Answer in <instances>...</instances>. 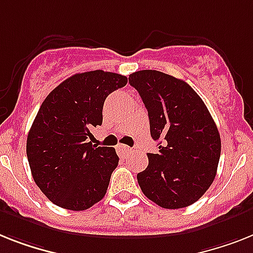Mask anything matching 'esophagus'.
Returning a JSON list of instances; mask_svg holds the SVG:
<instances>
[{
  "label": "esophagus",
  "instance_id": "34e87169",
  "mask_svg": "<svg viewBox=\"0 0 253 253\" xmlns=\"http://www.w3.org/2000/svg\"><path fill=\"white\" fill-rule=\"evenodd\" d=\"M116 149H118V152L120 154V156H126L128 154H130L131 149L128 147V146L125 145H118L116 146Z\"/></svg>",
  "mask_w": 253,
  "mask_h": 253
}]
</instances>
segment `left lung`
I'll return each mask as SVG.
<instances>
[{"label":"left lung","instance_id":"left-lung-1","mask_svg":"<svg viewBox=\"0 0 253 253\" xmlns=\"http://www.w3.org/2000/svg\"><path fill=\"white\" fill-rule=\"evenodd\" d=\"M147 108L159 152L137 174L142 193L167 210L185 208L213 182L221 155L218 129L202 98L183 80L155 70L129 75Z\"/></svg>","mask_w":253,"mask_h":253}]
</instances>
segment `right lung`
Segmentation results:
<instances>
[{
  "instance_id": "obj_1",
  "label": "right lung",
  "mask_w": 253,
  "mask_h": 253,
  "mask_svg": "<svg viewBox=\"0 0 253 253\" xmlns=\"http://www.w3.org/2000/svg\"><path fill=\"white\" fill-rule=\"evenodd\" d=\"M128 79L102 70L68 77L45 98L27 137L32 177L50 202L85 211L106 195L119 164L114 147L91 145L108 94Z\"/></svg>"
}]
</instances>
